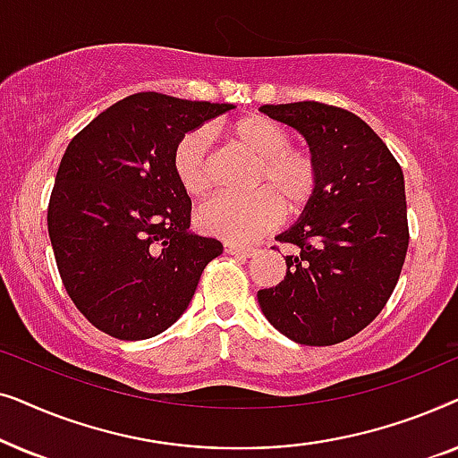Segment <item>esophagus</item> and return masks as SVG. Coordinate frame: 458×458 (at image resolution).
Listing matches in <instances>:
<instances>
[{"label": "esophagus", "mask_w": 458, "mask_h": 458, "mask_svg": "<svg viewBox=\"0 0 458 458\" xmlns=\"http://www.w3.org/2000/svg\"><path fill=\"white\" fill-rule=\"evenodd\" d=\"M223 250L231 256H242V259H250V256L256 254L254 246H242V243H233V242H225Z\"/></svg>", "instance_id": "obj_1"}]
</instances>
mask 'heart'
Returning <instances> with one entry per match:
<instances>
[{
	"label": "heart",
	"instance_id": "1",
	"mask_svg": "<svg viewBox=\"0 0 458 458\" xmlns=\"http://www.w3.org/2000/svg\"><path fill=\"white\" fill-rule=\"evenodd\" d=\"M227 140L256 160L250 174L252 193L216 196L196 212L204 233L227 242H252L275 227L281 210L298 216L321 187V166L309 148L290 146L292 135L267 116H243L225 129ZM173 171L187 196H202L210 185L208 133L193 129L177 141Z\"/></svg>",
	"mask_w": 458,
	"mask_h": 458
}]
</instances>
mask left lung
I'll return each mask as SVG.
<instances>
[{
	"mask_svg": "<svg viewBox=\"0 0 458 458\" xmlns=\"http://www.w3.org/2000/svg\"><path fill=\"white\" fill-rule=\"evenodd\" d=\"M260 112L304 135L321 166L317 198L275 240L285 256L279 285L259 292L268 323L304 346H331L379 315L409 248L403 168L369 124L318 102L267 104Z\"/></svg>",
	"mask_w": 458,
	"mask_h": 458,
	"instance_id": "left-lung-1",
	"label": "left lung"
}]
</instances>
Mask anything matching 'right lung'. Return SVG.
I'll return each instance as SVG.
<instances>
[{"mask_svg": "<svg viewBox=\"0 0 458 458\" xmlns=\"http://www.w3.org/2000/svg\"><path fill=\"white\" fill-rule=\"evenodd\" d=\"M233 104L143 91L72 137L49 198L62 284L93 327L148 340L190 306L223 243L190 231L191 199L173 171L177 141Z\"/></svg>", "mask_w": 458, "mask_h": 458, "instance_id": "right-lung-1", "label": "right lung"}]
</instances>
